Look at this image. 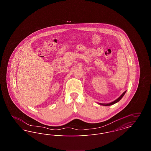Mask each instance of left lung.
<instances>
[{"label": "left lung", "mask_w": 151, "mask_h": 151, "mask_svg": "<svg viewBox=\"0 0 151 151\" xmlns=\"http://www.w3.org/2000/svg\"><path fill=\"white\" fill-rule=\"evenodd\" d=\"M126 91H124V92L122 94V95H121L119 97H118L116 100H115V101H113V102H110V103H109V104H101V103H99V104L101 105L107 106H110V105H113V104H115V103L118 102V101H119L121 100V99L123 97V96L124 95V94L126 93Z\"/></svg>", "instance_id": "8db88e82"}]
</instances>
